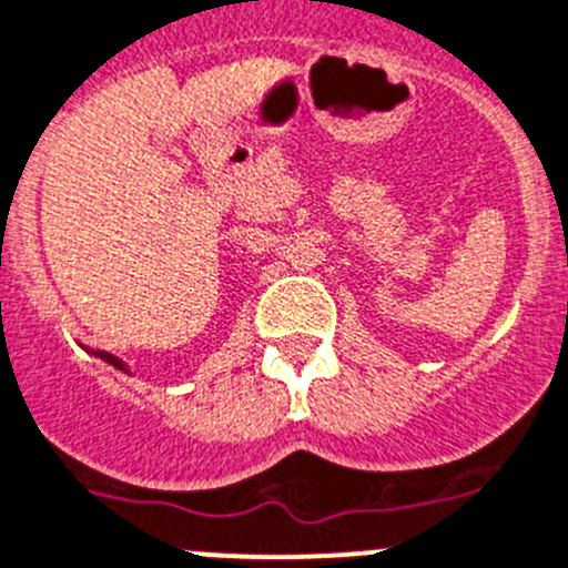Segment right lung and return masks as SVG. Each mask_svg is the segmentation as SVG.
I'll list each match as a JSON object with an SVG mask.
<instances>
[{"instance_id": "1", "label": "right lung", "mask_w": 568, "mask_h": 568, "mask_svg": "<svg viewBox=\"0 0 568 568\" xmlns=\"http://www.w3.org/2000/svg\"><path fill=\"white\" fill-rule=\"evenodd\" d=\"M93 355H97V357H102V361H108L110 366H115V368H121V372H126V366H124V363H121L119 357H113V355H110V352H102V349H97V352H93Z\"/></svg>"}]
</instances>
